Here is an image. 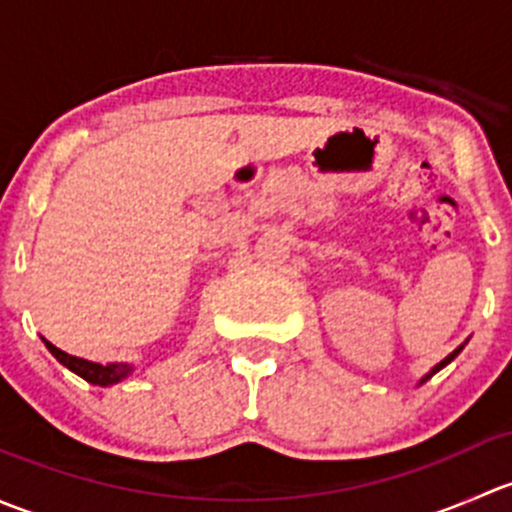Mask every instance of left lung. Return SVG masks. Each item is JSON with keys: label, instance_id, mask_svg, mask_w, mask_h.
Returning a JSON list of instances; mask_svg holds the SVG:
<instances>
[{"label": "left lung", "instance_id": "8db88e82", "mask_svg": "<svg viewBox=\"0 0 512 512\" xmlns=\"http://www.w3.org/2000/svg\"><path fill=\"white\" fill-rule=\"evenodd\" d=\"M466 344H468V342H463V344H461V347H456V349H453V352H451V354H448V356H446V359H443V361H438V364H436V366H433V369H431V371H428V374H426V376H421V379H418V386H421V384H426V381H428V379H431V376H433V374H436V371H441V369H443V366H448V364H451V361H453V359H456V356L463 352V347H466Z\"/></svg>", "mask_w": 512, "mask_h": 512}]
</instances>
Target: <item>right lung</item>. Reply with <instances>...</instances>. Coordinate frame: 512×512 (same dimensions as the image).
Masks as SVG:
<instances>
[{
	"instance_id": "obj_1",
	"label": "right lung",
	"mask_w": 512,
	"mask_h": 512,
	"mask_svg": "<svg viewBox=\"0 0 512 512\" xmlns=\"http://www.w3.org/2000/svg\"><path fill=\"white\" fill-rule=\"evenodd\" d=\"M41 339H44V337H41ZM44 344H46V349H49V352L56 356V361H61L66 369L74 371L76 376H81V379H86L89 384H94V386H113V384H118V381L128 379V376L136 371V366L126 364V361H113V364H96V361L79 359V356H71V354L61 352L59 347H54V344L46 342V339H44Z\"/></svg>"
}]
</instances>
